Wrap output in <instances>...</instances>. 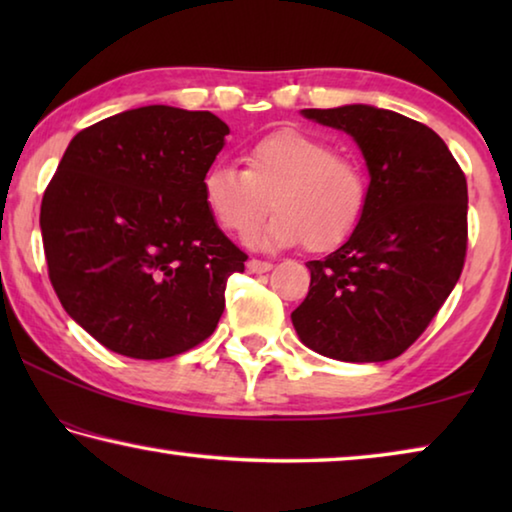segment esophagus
<instances>
[{"instance_id": "obj_1", "label": "esophagus", "mask_w": 512, "mask_h": 512, "mask_svg": "<svg viewBox=\"0 0 512 512\" xmlns=\"http://www.w3.org/2000/svg\"><path fill=\"white\" fill-rule=\"evenodd\" d=\"M246 268L250 273H268L273 268L271 262H262V259H248Z\"/></svg>"}]
</instances>
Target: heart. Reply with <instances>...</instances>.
I'll list each match as a JSON object with an SVG mask.
<instances>
[{"label":"heart","instance_id":"heart-1","mask_svg":"<svg viewBox=\"0 0 512 512\" xmlns=\"http://www.w3.org/2000/svg\"><path fill=\"white\" fill-rule=\"evenodd\" d=\"M246 169L216 162L203 176V201L214 221L237 237L275 216L250 241L262 248L305 246L325 253L341 246L363 216L368 178L359 162L300 131H277L246 151Z\"/></svg>","mask_w":512,"mask_h":512}]
</instances>
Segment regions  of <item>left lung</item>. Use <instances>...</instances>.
<instances>
[{
    "mask_svg": "<svg viewBox=\"0 0 512 512\" xmlns=\"http://www.w3.org/2000/svg\"><path fill=\"white\" fill-rule=\"evenodd\" d=\"M348 133L366 160L368 201L357 230L307 262L309 293L291 314L298 339L323 357H400L427 329L463 271L467 183L447 144L400 112L350 103L302 110Z\"/></svg>",
    "mask_w": 512,
    "mask_h": 512,
    "instance_id": "8db88e82",
    "label": "left lung"
}]
</instances>
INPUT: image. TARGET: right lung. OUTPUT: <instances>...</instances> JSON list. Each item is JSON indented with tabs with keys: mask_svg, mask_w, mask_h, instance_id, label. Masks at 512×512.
<instances>
[{
	"mask_svg": "<svg viewBox=\"0 0 512 512\" xmlns=\"http://www.w3.org/2000/svg\"><path fill=\"white\" fill-rule=\"evenodd\" d=\"M228 133L207 110L144 106L69 142L42 198V244L60 305L108 350L167 359L216 329L246 262L203 201Z\"/></svg>",
	"mask_w": 512,
	"mask_h": 512,
	"instance_id": "add662e5",
	"label": "right lung"
}]
</instances>
